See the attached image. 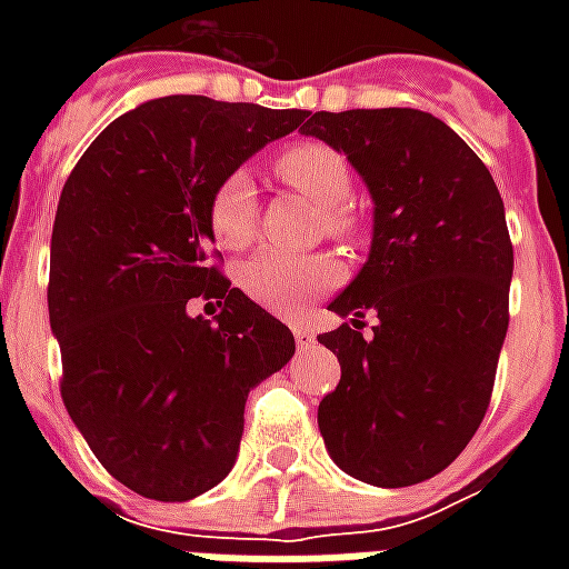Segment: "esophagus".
<instances>
[{"instance_id": "obj_1", "label": "esophagus", "mask_w": 569, "mask_h": 569, "mask_svg": "<svg viewBox=\"0 0 569 569\" xmlns=\"http://www.w3.org/2000/svg\"><path fill=\"white\" fill-rule=\"evenodd\" d=\"M296 345L301 347V350H310V347L317 345V338H313V332H310V329L298 326V329H296Z\"/></svg>"}]
</instances>
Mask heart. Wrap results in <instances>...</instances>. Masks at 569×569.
<instances>
[{
  "label": "heart",
  "mask_w": 569,
  "mask_h": 569,
  "mask_svg": "<svg viewBox=\"0 0 569 569\" xmlns=\"http://www.w3.org/2000/svg\"><path fill=\"white\" fill-rule=\"evenodd\" d=\"M273 173L322 207V224L335 237H353L359 216L347 200L353 194L350 163L326 142L305 140L273 154ZM259 200L247 170L224 173L210 194L212 237L228 249H243L256 234ZM341 280V264L332 256H286L264 249L243 261L240 286L256 305L280 317H298L310 301Z\"/></svg>",
  "instance_id": "heart-1"
}]
</instances>
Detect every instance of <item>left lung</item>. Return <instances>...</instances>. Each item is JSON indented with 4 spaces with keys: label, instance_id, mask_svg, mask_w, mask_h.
<instances>
[{
    "label": "left lung",
    "instance_id": "obj_1",
    "mask_svg": "<svg viewBox=\"0 0 569 569\" xmlns=\"http://www.w3.org/2000/svg\"><path fill=\"white\" fill-rule=\"evenodd\" d=\"M301 130L345 151L375 200L369 261L329 305L347 322L320 335L341 362L320 432L347 476L408 488L451 466L490 406L512 280L502 198L429 112H310Z\"/></svg>",
    "mask_w": 569,
    "mask_h": 569
}]
</instances>
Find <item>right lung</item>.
Listing matches in <instances>:
<instances>
[{"instance_id": "1", "label": "right lung", "mask_w": 569, "mask_h": 569, "mask_svg": "<svg viewBox=\"0 0 569 569\" xmlns=\"http://www.w3.org/2000/svg\"><path fill=\"white\" fill-rule=\"evenodd\" d=\"M308 118L176 93L116 118L72 167L51 234L60 396L93 457L140 497L186 502L237 460L249 390L296 338L212 252L210 194ZM219 297L212 327L187 301Z\"/></svg>"}]
</instances>
